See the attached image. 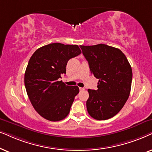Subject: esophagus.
<instances>
[{"instance_id":"34e87169","label":"esophagus","mask_w":152,"mask_h":152,"mask_svg":"<svg viewBox=\"0 0 152 152\" xmlns=\"http://www.w3.org/2000/svg\"><path fill=\"white\" fill-rule=\"evenodd\" d=\"M79 90H80V91H83L85 89L83 88H79Z\"/></svg>"}]
</instances>
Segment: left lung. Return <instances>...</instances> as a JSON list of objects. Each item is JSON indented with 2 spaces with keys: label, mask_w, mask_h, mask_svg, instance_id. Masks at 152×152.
I'll use <instances>...</instances> for the list:
<instances>
[{
  "label": "left lung",
  "mask_w": 152,
  "mask_h": 152,
  "mask_svg": "<svg viewBox=\"0 0 152 152\" xmlns=\"http://www.w3.org/2000/svg\"><path fill=\"white\" fill-rule=\"evenodd\" d=\"M80 47L91 74L99 79L96 90H88L87 110L95 120H108L120 112L128 99L132 82L131 66L119 48L104 44Z\"/></svg>",
  "instance_id": "1"
}]
</instances>
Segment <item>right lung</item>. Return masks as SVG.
Returning <instances> with one entry per match:
<instances>
[{
	"label": "right lung",
	"instance_id": "obj_1",
	"mask_svg": "<svg viewBox=\"0 0 152 152\" xmlns=\"http://www.w3.org/2000/svg\"><path fill=\"white\" fill-rule=\"evenodd\" d=\"M81 53L78 45L53 43L38 48L30 58L24 83L35 110L46 120L57 122L67 116L78 86L59 80L66 74L68 60Z\"/></svg>",
	"mask_w": 152,
	"mask_h": 152
}]
</instances>
